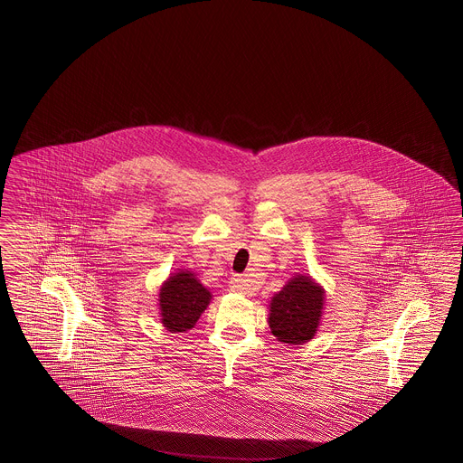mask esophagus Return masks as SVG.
Segmentation results:
<instances>
[{
    "instance_id": "obj_1",
    "label": "esophagus",
    "mask_w": 463,
    "mask_h": 463,
    "mask_svg": "<svg viewBox=\"0 0 463 463\" xmlns=\"http://www.w3.org/2000/svg\"><path fill=\"white\" fill-rule=\"evenodd\" d=\"M231 289L236 293H251V285L244 276H234L231 278Z\"/></svg>"
}]
</instances>
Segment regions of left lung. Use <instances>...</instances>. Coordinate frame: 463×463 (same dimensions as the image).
Returning a JSON list of instances; mask_svg holds the SVG:
<instances>
[{
	"mask_svg": "<svg viewBox=\"0 0 463 463\" xmlns=\"http://www.w3.org/2000/svg\"><path fill=\"white\" fill-rule=\"evenodd\" d=\"M325 306V289L310 276L297 274L270 300L269 326L272 335L289 345L314 338Z\"/></svg>",
	"mask_w": 463,
	"mask_h": 463,
	"instance_id": "obj_1",
	"label": "left lung"
}]
</instances>
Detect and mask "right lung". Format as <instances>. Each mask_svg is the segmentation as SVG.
<instances>
[{"instance_id":"add662e5","label":"right lung","mask_w":463,"mask_h":463,"mask_svg":"<svg viewBox=\"0 0 463 463\" xmlns=\"http://www.w3.org/2000/svg\"><path fill=\"white\" fill-rule=\"evenodd\" d=\"M210 300L212 293L199 283L194 272L178 270L159 289L163 326L172 333H185L194 328Z\"/></svg>"}]
</instances>
